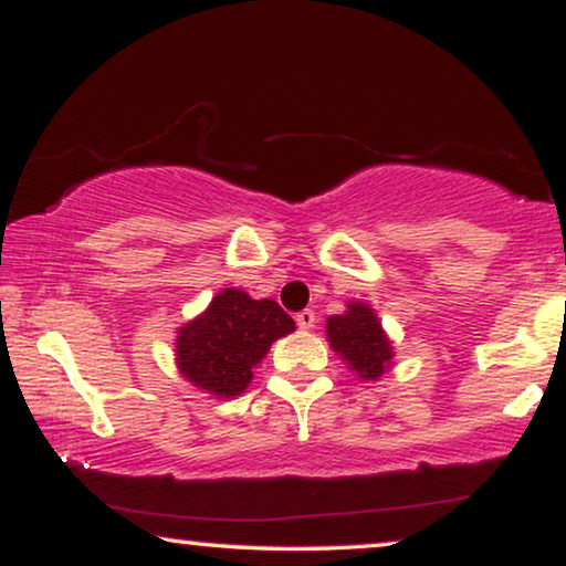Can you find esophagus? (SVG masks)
Masks as SVG:
<instances>
[{
	"label": "esophagus",
	"mask_w": 566,
	"mask_h": 566,
	"mask_svg": "<svg viewBox=\"0 0 566 566\" xmlns=\"http://www.w3.org/2000/svg\"><path fill=\"white\" fill-rule=\"evenodd\" d=\"M296 322L301 329H314L316 327V314L312 312V308H304V312L296 314Z\"/></svg>",
	"instance_id": "34e87169"
}]
</instances>
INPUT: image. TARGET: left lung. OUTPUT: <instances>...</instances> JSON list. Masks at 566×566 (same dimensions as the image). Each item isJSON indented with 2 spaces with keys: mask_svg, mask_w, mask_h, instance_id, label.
<instances>
[{
  "mask_svg": "<svg viewBox=\"0 0 566 566\" xmlns=\"http://www.w3.org/2000/svg\"><path fill=\"white\" fill-rule=\"evenodd\" d=\"M327 343L360 381H381L394 366V343L366 301H347L343 314L329 316Z\"/></svg>",
  "mask_w": 566,
  "mask_h": 566,
  "instance_id": "obj_1",
  "label": "left lung"
}]
</instances>
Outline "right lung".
<instances>
[{
  "label": "right lung",
  "mask_w": 566,
  "mask_h": 566,
  "mask_svg": "<svg viewBox=\"0 0 566 566\" xmlns=\"http://www.w3.org/2000/svg\"><path fill=\"white\" fill-rule=\"evenodd\" d=\"M293 329L296 322L273 298L258 301L242 289H223L206 312L177 329V370L213 399H234L250 386L252 368L270 345Z\"/></svg>",
  "instance_id": "1"
}]
</instances>
